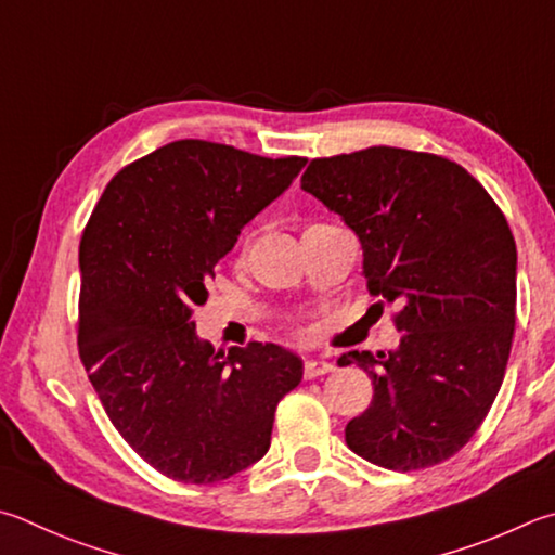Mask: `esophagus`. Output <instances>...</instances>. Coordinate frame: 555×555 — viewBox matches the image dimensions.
<instances>
[{"mask_svg": "<svg viewBox=\"0 0 555 555\" xmlns=\"http://www.w3.org/2000/svg\"><path fill=\"white\" fill-rule=\"evenodd\" d=\"M332 369H335V366H332L327 359H308L306 366H304V374H306V378H318V376L330 374Z\"/></svg>", "mask_w": 555, "mask_h": 555, "instance_id": "34e87169", "label": "esophagus"}]
</instances>
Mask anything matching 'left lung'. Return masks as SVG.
Segmentation results:
<instances>
[{"label":"left lung","instance_id":"obj_1","mask_svg":"<svg viewBox=\"0 0 555 555\" xmlns=\"http://www.w3.org/2000/svg\"><path fill=\"white\" fill-rule=\"evenodd\" d=\"M300 189L354 230L374 296L398 304V349L349 351L374 400L345 429L376 466L417 470L476 435L505 378L517 315V245L461 165L402 147L312 159Z\"/></svg>","mask_w":555,"mask_h":555}]
</instances>
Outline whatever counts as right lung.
<instances>
[{
    "instance_id": "add662e5",
    "label": "right lung",
    "mask_w": 555,
    "mask_h": 555,
    "mask_svg": "<svg viewBox=\"0 0 555 555\" xmlns=\"http://www.w3.org/2000/svg\"><path fill=\"white\" fill-rule=\"evenodd\" d=\"M304 167L177 140L120 169L85 228L79 357L118 435L167 478L208 486L257 463L304 378L294 351H216L191 320L240 230Z\"/></svg>"
}]
</instances>
